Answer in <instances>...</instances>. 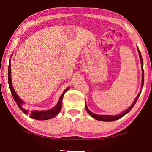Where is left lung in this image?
<instances>
[{
	"label": "left lung",
	"mask_w": 152,
	"mask_h": 152,
	"mask_svg": "<svg viewBox=\"0 0 152 152\" xmlns=\"http://www.w3.org/2000/svg\"><path fill=\"white\" fill-rule=\"evenodd\" d=\"M138 49V48H137ZM138 52H139V54H140V60H141V69H142V71H143V73H142V83H141V87H143V82H144V72H143V60H142V57H141V52L138 49ZM141 94V92L139 93V94L137 95V96L136 97V99H135L134 102H133V103L132 104V106H131L127 110H126L125 112H123L122 114L119 115H116V116H113V115H96V114H94V113H92L91 111H90L88 110V108H87L86 105V109L87 110V112H88L90 115H91V117H92L94 119H96L99 121H115V120H117V119H119L120 118L123 117L124 115H125L127 113H128L131 110H132V108L134 106L135 104L136 103V102H137V99L139 96H140Z\"/></svg>",
	"instance_id": "8db88e82"
}]
</instances>
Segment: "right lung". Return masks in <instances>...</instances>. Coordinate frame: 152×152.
Masks as SVG:
<instances>
[{"mask_svg": "<svg viewBox=\"0 0 152 152\" xmlns=\"http://www.w3.org/2000/svg\"><path fill=\"white\" fill-rule=\"evenodd\" d=\"M8 81H9V88H10V90H11V94L12 95V97H13L15 101L17 102L18 107L20 108V109L23 111V113H25V114H27V110L23 109L21 107V104L23 103V101L18 96V95L16 94V92H15L13 88H12V83H11V64L10 63L9 65V71H8ZM69 88H70V87H68V88L64 91L62 94L61 95L60 100H59L57 105H56L54 108H53V109H50V110H42V111L33 110V111H31L29 113V117L31 118H32V119H37V120H47V119H51V118L54 117L56 115L58 114V113L60 111L61 108V104H62L63 96L64 94H65V92L66 91H68Z\"/></svg>", "mask_w": 152, "mask_h": 152, "instance_id": "1", "label": "right lung"}]
</instances>
